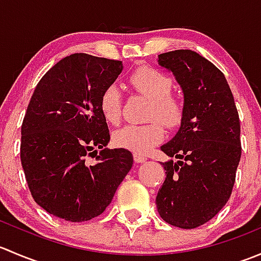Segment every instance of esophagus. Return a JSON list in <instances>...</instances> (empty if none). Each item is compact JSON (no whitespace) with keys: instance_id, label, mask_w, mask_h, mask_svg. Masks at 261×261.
Returning a JSON list of instances; mask_svg holds the SVG:
<instances>
[{"instance_id":"obj_1","label":"esophagus","mask_w":261,"mask_h":261,"mask_svg":"<svg viewBox=\"0 0 261 261\" xmlns=\"http://www.w3.org/2000/svg\"><path fill=\"white\" fill-rule=\"evenodd\" d=\"M134 160H135V163H145L147 159L146 156L141 154H134Z\"/></svg>"}]
</instances>
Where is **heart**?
<instances>
[{
  "instance_id": "b5f03b06",
  "label": "heart",
  "mask_w": 261,
  "mask_h": 261,
  "mask_svg": "<svg viewBox=\"0 0 261 261\" xmlns=\"http://www.w3.org/2000/svg\"><path fill=\"white\" fill-rule=\"evenodd\" d=\"M135 91L150 99L145 125H126L114 134L116 146L127 149L135 154H145L164 139V127L175 128L180 125L184 105L179 97L170 93L172 81L168 75L152 67H140L128 77ZM99 110L110 123L120 122L122 114V96L116 84H110L99 97ZM156 119L162 123L160 124Z\"/></svg>"
}]
</instances>
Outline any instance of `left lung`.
<instances>
[{"label":"left lung","instance_id":"obj_1","mask_svg":"<svg viewBox=\"0 0 261 261\" xmlns=\"http://www.w3.org/2000/svg\"><path fill=\"white\" fill-rule=\"evenodd\" d=\"M184 94V115L174 138L160 149L178 159L163 163L164 183L156 196L160 217L196 228L227 203L241 158L240 120L223 73L192 50L160 54Z\"/></svg>","mask_w":261,"mask_h":261}]
</instances>
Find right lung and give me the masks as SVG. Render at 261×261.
<instances>
[{"instance_id":"1","label":"right lung","mask_w":261,"mask_h":261,"mask_svg":"<svg viewBox=\"0 0 261 261\" xmlns=\"http://www.w3.org/2000/svg\"><path fill=\"white\" fill-rule=\"evenodd\" d=\"M121 72L120 60L77 53L50 68L31 96L21 164L34 201L55 217L83 222L99 216L133 167L128 150L106 147L110 131L99 110L102 92Z\"/></svg>"}]
</instances>
